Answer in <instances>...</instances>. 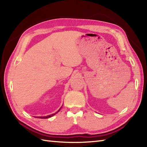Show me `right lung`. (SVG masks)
Instances as JSON below:
<instances>
[{"mask_svg": "<svg viewBox=\"0 0 147 147\" xmlns=\"http://www.w3.org/2000/svg\"><path fill=\"white\" fill-rule=\"evenodd\" d=\"M61 109V108L59 109V110H58V111L57 112V113H54V114H51V115H49V116H40V117H38V118H41V119H47V118H49V117H52V116H53L54 115H55V114L56 113H57L59 111H60V109Z\"/></svg>", "mask_w": 147, "mask_h": 147, "instance_id": "1", "label": "right lung"}]
</instances>
